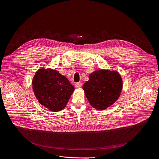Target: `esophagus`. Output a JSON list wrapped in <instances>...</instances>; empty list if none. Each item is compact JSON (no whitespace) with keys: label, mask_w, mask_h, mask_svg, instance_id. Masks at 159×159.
<instances>
[{"label":"esophagus","mask_w":159,"mask_h":159,"mask_svg":"<svg viewBox=\"0 0 159 159\" xmlns=\"http://www.w3.org/2000/svg\"><path fill=\"white\" fill-rule=\"evenodd\" d=\"M75 86L76 88H80L82 87V83L81 82H77L75 84Z\"/></svg>","instance_id":"34e87169"}]
</instances>
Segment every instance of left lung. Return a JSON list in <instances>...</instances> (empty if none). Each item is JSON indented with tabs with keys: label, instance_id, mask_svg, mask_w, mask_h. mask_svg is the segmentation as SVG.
I'll return each instance as SVG.
<instances>
[{
	"label": "left lung",
	"instance_id": "1",
	"mask_svg": "<svg viewBox=\"0 0 159 159\" xmlns=\"http://www.w3.org/2000/svg\"><path fill=\"white\" fill-rule=\"evenodd\" d=\"M82 86L91 105L103 110L113 105L120 96L122 80L117 71L100 70L91 73Z\"/></svg>",
	"mask_w": 159,
	"mask_h": 159
}]
</instances>
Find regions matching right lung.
Here are the masks:
<instances>
[{"label":"right lung","mask_w":159,"mask_h":159,"mask_svg":"<svg viewBox=\"0 0 159 159\" xmlns=\"http://www.w3.org/2000/svg\"><path fill=\"white\" fill-rule=\"evenodd\" d=\"M35 97L42 105L52 111L64 108L74 91V87L58 71L39 69L32 80Z\"/></svg>","instance_id":"obj_1"}]
</instances>
